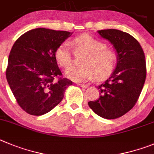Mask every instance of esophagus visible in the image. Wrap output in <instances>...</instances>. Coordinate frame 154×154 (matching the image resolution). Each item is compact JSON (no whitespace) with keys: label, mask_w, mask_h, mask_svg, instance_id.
<instances>
[{"label":"esophagus","mask_w":154,"mask_h":154,"mask_svg":"<svg viewBox=\"0 0 154 154\" xmlns=\"http://www.w3.org/2000/svg\"><path fill=\"white\" fill-rule=\"evenodd\" d=\"M77 85L80 86V87H88V84H81V83H77Z\"/></svg>","instance_id":"esophagus-1"}]
</instances>
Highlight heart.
<instances>
[{
	"instance_id": "b5f03b06",
	"label": "heart",
	"mask_w": 154,
	"mask_h": 154,
	"mask_svg": "<svg viewBox=\"0 0 154 154\" xmlns=\"http://www.w3.org/2000/svg\"><path fill=\"white\" fill-rule=\"evenodd\" d=\"M74 52L84 53L80 60L82 66L71 67L65 75L75 82H85L96 77L102 79L110 74L117 61L114 50L106 48L103 41L88 34L75 37L70 42ZM57 62L63 68H67L72 63V53L68 44L62 43L55 51Z\"/></svg>"
}]
</instances>
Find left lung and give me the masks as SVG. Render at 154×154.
<instances>
[{"mask_svg":"<svg viewBox=\"0 0 154 154\" xmlns=\"http://www.w3.org/2000/svg\"><path fill=\"white\" fill-rule=\"evenodd\" d=\"M116 50V68L107 80L97 86L100 97L88 102L95 113L111 120L120 117L137 102L146 80L145 55L140 44L131 34L116 30H98Z\"/></svg>","mask_w":154,"mask_h":154,"instance_id":"8db88e82","label":"left lung"}]
</instances>
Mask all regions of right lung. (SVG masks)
I'll list each match as a JSON object with an SVG mask.
<instances>
[{
    "label": "right lung",
    "mask_w": 154,
    "mask_h": 154,
    "mask_svg": "<svg viewBox=\"0 0 154 154\" xmlns=\"http://www.w3.org/2000/svg\"><path fill=\"white\" fill-rule=\"evenodd\" d=\"M72 33L36 28L15 41L8 57L6 77L19 106L30 115L51 111L63 100L71 80L61 77L55 58L57 47Z\"/></svg>",
    "instance_id": "1"
}]
</instances>
